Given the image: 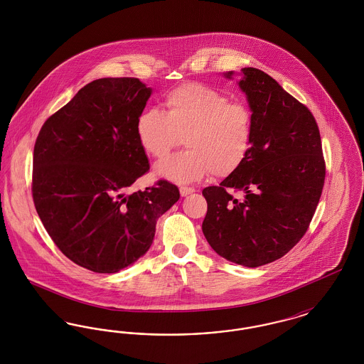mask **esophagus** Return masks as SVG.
I'll return each instance as SVG.
<instances>
[{"label": "esophagus", "mask_w": 364, "mask_h": 364, "mask_svg": "<svg viewBox=\"0 0 364 364\" xmlns=\"http://www.w3.org/2000/svg\"><path fill=\"white\" fill-rule=\"evenodd\" d=\"M195 190L192 187H180V195L181 196H188L191 193H193Z\"/></svg>", "instance_id": "1"}]
</instances>
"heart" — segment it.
I'll return each instance as SVG.
<instances>
[{"mask_svg":"<svg viewBox=\"0 0 364 364\" xmlns=\"http://www.w3.org/2000/svg\"><path fill=\"white\" fill-rule=\"evenodd\" d=\"M165 113L147 109L139 114L136 136L143 150L164 159L177 146L188 149L156 166V174L184 184L213 173H233L250 153L254 116L250 106L229 101L211 87L187 83L165 97Z\"/></svg>","mask_w":364,"mask_h":364,"instance_id":"b5f03b06","label":"heart"}]
</instances>
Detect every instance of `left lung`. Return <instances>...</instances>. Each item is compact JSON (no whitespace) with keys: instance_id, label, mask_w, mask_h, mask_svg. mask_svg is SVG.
Wrapping results in <instances>:
<instances>
[{"instance_id":"1","label":"left lung","mask_w":364,"mask_h":364,"mask_svg":"<svg viewBox=\"0 0 364 364\" xmlns=\"http://www.w3.org/2000/svg\"><path fill=\"white\" fill-rule=\"evenodd\" d=\"M240 75L237 85L254 116L252 143L239 169L202 191L208 200L202 230L220 257L258 267L304 236L326 172L311 112L263 70L242 68ZM224 76L232 79L233 72ZM232 190L243 199L233 198Z\"/></svg>"}]
</instances>
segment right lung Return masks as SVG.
Segmentation results:
<instances>
[{
  "label": "right lung",
  "mask_w": 364,
  "mask_h": 364,
  "mask_svg": "<svg viewBox=\"0 0 364 364\" xmlns=\"http://www.w3.org/2000/svg\"><path fill=\"white\" fill-rule=\"evenodd\" d=\"M151 92L135 77L94 80L45 122L35 141L36 213L60 251L95 273H117L143 257L156 220L180 198L166 180L125 193L150 169L136 120Z\"/></svg>",
  "instance_id": "right-lung-1"
}]
</instances>
